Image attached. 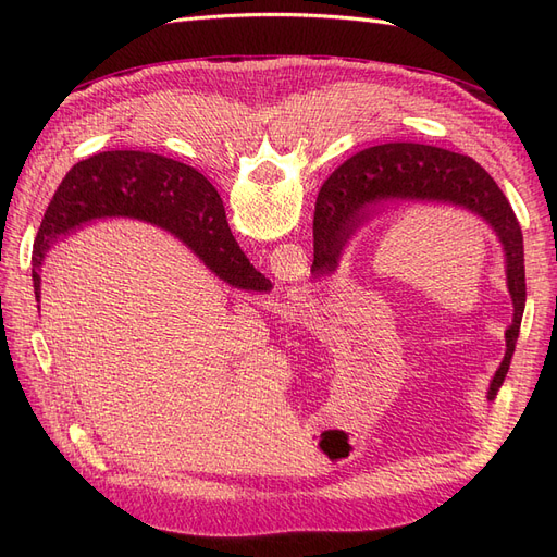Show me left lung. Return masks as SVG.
I'll return each instance as SVG.
<instances>
[{
    "label": "left lung",
    "instance_id": "8db88e82",
    "mask_svg": "<svg viewBox=\"0 0 557 557\" xmlns=\"http://www.w3.org/2000/svg\"><path fill=\"white\" fill-rule=\"evenodd\" d=\"M393 201H436L474 213L493 227L507 258V285L513 320L507 330V352L499 362L487 399H495L507 379L525 311V250L509 199L479 162L423 144H381L352 156L318 193L313 221V269L339 264L352 225L369 211Z\"/></svg>",
    "mask_w": 557,
    "mask_h": 557
}]
</instances>
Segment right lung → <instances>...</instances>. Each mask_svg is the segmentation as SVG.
Returning <instances> with one entry per match:
<instances>
[{"mask_svg": "<svg viewBox=\"0 0 557 557\" xmlns=\"http://www.w3.org/2000/svg\"><path fill=\"white\" fill-rule=\"evenodd\" d=\"M111 215L139 218L174 234L232 288H272L234 242L221 195L197 170L144 150H107L74 164L44 213L32 256L37 301L39 267L50 244L83 223Z\"/></svg>", "mask_w": 557, "mask_h": 557, "instance_id": "right-lung-1", "label": "right lung"}]
</instances>
